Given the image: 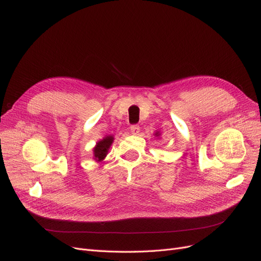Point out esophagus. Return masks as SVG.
Masks as SVG:
<instances>
[{
  "instance_id": "obj_1",
  "label": "esophagus",
  "mask_w": 261,
  "mask_h": 261,
  "mask_svg": "<svg viewBox=\"0 0 261 261\" xmlns=\"http://www.w3.org/2000/svg\"><path fill=\"white\" fill-rule=\"evenodd\" d=\"M129 129H130V133L133 134V135H138L139 132H140L139 125H132Z\"/></svg>"
}]
</instances>
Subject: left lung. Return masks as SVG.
Here are the masks:
<instances>
[{"instance_id": "1", "label": "left lung", "mask_w": 261, "mask_h": 261, "mask_svg": "<svg viewBox=\"0 0 261 261\" xmlns=\"http://www.w3.org/2000/svg\"><path fill=\"white\" fill-rule=\"evenodd\" d=\"M155 136H159V132H158V133H155Z\"/></svg>"}]
</instances>
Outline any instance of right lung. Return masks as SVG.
I'll list each match as a JSON object with an SVG mask.
<instances>
[{"mask_svg":"<svg viewBox=\"0 0 261 261\" xmlns=\"http://www.w3.org/2000/svg\"><path fill=\"white\" fill-rule=\"evenodd\" d=\"M113 140H114L113 136H107L102 140L98 141L97 146L94 147V149H93L94 159H96L97 161L103 160L107 156V154H108V150H109L110 146L112 145Z\"/></svg>","mask_w":261,"mask_h":261,"instance_id":"1","label":"right lung"}]
</instances>
